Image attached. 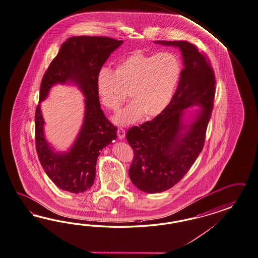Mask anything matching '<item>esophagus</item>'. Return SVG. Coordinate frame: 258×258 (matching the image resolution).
<instances>
[{"label": "esophagus", "instance_id": "obj_1", "mask_svg": "<svg viewBox=\"0 0 258 258\" xmlns=\"http://www.w3.org/2000/svg\"><path fill=\"white\" fill-rule=\"evenodd\" d=\"M117 135H118V138L120 140L125 139V130H123L122 127H119L118 131H117Z\"/></svg>", "mask_w": 258, "mask_h": 258}]
</instances>
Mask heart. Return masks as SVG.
Segmentation results:
<instances>
[{"mask_svg": "<svg viewBox=\"0 0 258 258\" xmlns=\"http://www.w3.org/2000/svg\"><path fill=\"white\" fill-rule=\"evenodd\" d=\"M181 76L179 57L171 51L157 54L134 52L120 61L114 71L101 69L97 91L106 108L116 111L126 99L133 101L112 119L118 125H130L145 116L160 114L174 97Z\"/></svg>", "mask_w": 258, "mask_h": 258, "instance_id": "obj_1", "label": "heart"}]
</instances>
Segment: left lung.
<instances>
[{"mask_svg":"<svg viewBox=\"0 0 258 258\" xmlns=\"http://www.w3.org/2000/svg\"><path fill=\"white\" fill-rule=\"evenodd\" d=\"M181 51L183 70L174 97L158 116L126 133L134 152L131 180L148 194L172 188L202 151L215 96V76L206 57L187 41H155ZM198 107L192 111L189 108ZM188 116V119L185 118Z\"/></svg>","mask_w":258,"mask_h":258,"instance_id":"left-lung-1","label":"left lung"}]
</instances>
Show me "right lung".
Listing matches in <instances>:
<instances>
[{
    "mask_svg": "<svg viewBox=\"0 0 258 258\" xmlns=\"http://www.w3.org/2000/svg\"><path fill=\"white\" fill-rule=\"evenodd\" d=\"M123 44L102 36H72L63 42L44 74L39 102L55 84H73L86 98L83 124L67 152H57L43 133L41 105L35 111V146L42 167L58 188L72 194L84 192L93 186L100 151L116 139V127L100 108L97 77L111 52Z\"/></svg>",
    "mask_w": 258,
    "mask_h": 258,
    "instance_id": "right-lung-1",
    "label": "right lung"
}]
</instances>
